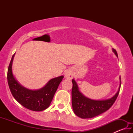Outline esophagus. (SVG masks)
Returning <instances> with one entry per match:
<instances>
[{
  "label": "esophagus",
  "instance_id": "34e87169",
  "mask_svg": "<svg viewBox=\"0 0 133 133\" xmlns=\"http://www.w3.org/2000/svg\"><path fill=\"white\" fill-rule=\"evenodd\" d=\"M64 76L67 79L71 80L72 79V78H73V73H72V71L70 70H67L64 73Z\"/></svg>",
  "mask_w": 133,
  "mask_h": 133
}]
</instances>
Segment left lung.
<instances>
[{"label":"left lung","mask_w":133,"mask_h":133,"mask_svg":"<svg viewBox=\"0 0 133 133\" xmlns=\"http://www.w3.org/2000/svg\"><path fill=\"white\" fill-rule=\"evenodd\" d=\"M112 52L118 57L115 49H112ZM120 85L116 94L111 98L106 100H93L85 97L81 93L75 79L72 80L73 87L71 90V102L73 111L76 116L82 118H90L103 113L111 107L115 102L118 95L121 86V77Z\"/></svg>","instance_id":"1"}]
</instances>
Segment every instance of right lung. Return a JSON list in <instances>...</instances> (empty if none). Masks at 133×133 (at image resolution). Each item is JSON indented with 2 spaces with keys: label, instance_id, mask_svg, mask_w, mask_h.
Listing matches in <instances>:
<instances>
[{
  "label": "right lung",
  "instance_id": "1",
  "mask_svg": "<svg viewBox=\"0 0 133 133\" xmlns=\"http://www.w3.org/2000/svg\"><path fill=\"white\" fill-rule=\"evenodd\" d=\"M14 56L9 66L7 76L8 84L13 96L23 107L32 111H41L48 109L64 76L52 78L41 89H27L18 82L13 74L12 63Z\"/></svg>",
  "mask_w": 133,
  "mask_h": 133
}]
</instances>
